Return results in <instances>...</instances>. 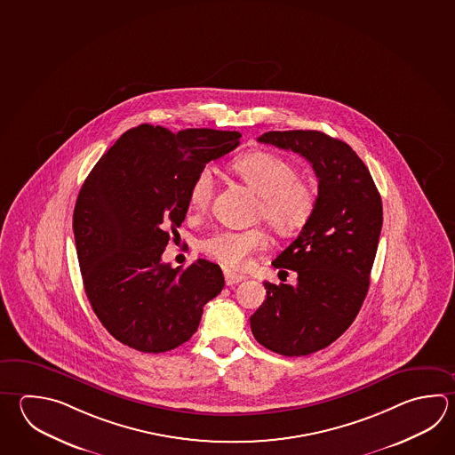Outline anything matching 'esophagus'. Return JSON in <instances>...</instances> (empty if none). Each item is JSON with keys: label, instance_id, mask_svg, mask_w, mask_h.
Masks as SVG:
<instances>
[{"label": "esophagus", "instance_id": "1", "mask_svg": "<svg viewBox=\"0 0 455 455\" xmlns=\"http://www.w3.org/2000/svg\"><path fill=\"white\" fill-rule=\"evenodd\" d=\"M223 275H225V283L228 284V286H232V284L240 283V282H243V280L246 278L244 275L235 274V272H230V270H225V272H223Z\"/></svg>", "mask_w": 455, "mask_h": 455}]
</instances>
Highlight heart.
<instances>
[{"label":"heart","instance_id":"b5f03b06","mask_svg":"<svg viewBox=\"0 0 455 455\" xmlns=\"http://www.w3.org/2000/svg\"><path fill=\"white\" fill-rule=\"evenodd\" d=\"M232 167L258 193L256 217L264 219L276 235L288 236L309 222L317 206V189L298 175L294 164L288 159L268 151H252L236 157ZM214 189V172L203 167L189 187V206L196 214L209 209ZM267 241L266 230L260 227L223 228L204 236L199 248L222 266L243 268L251 254L266 248Z\"/></svg>","mask_w":455,"mask_h":455}]
</instances>
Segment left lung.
<instances>
[{
    "label": "left lung",
    "mask_w": 455,
    "mask_h": 455,
    "mask_svg": "<svg viewBox=\"0 0 455 455\" xmlns=\"http://www.w3.org/2000/svg\"><path fill=\"white\" fill-rule=\"evenodd\" d=\"M260 143L298 153L318 179L317 206L299 236L276 256L298 283L264 282L267 299L251 331L267 349L299 357L336 341L357 317L383 225V206L367 165L341 140L317 130L267 132Z\"/></svg>",
    "instance_id": "obj_1"
}]
</instances>
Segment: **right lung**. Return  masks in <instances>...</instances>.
<instances>
[{"instance_id": "obj_1", "label": "right lung", "mask_w": 455, "mask_h": 455, "mask_svg": "<svg viewBox=\"0 0 455 455\" xmlns=\"http://www.w3.org/2000/svg\"><path fill=\"white\" fill-rule=\"evenodd\" d=\"M240 138L143 124L125 132L86 177L72 223L78 264L96 317L120 343L153 354L179 347L222 291L217 264L197 259L172 268L161 256L187 217L197 172Z\"/></svg>"}]
</instances>
